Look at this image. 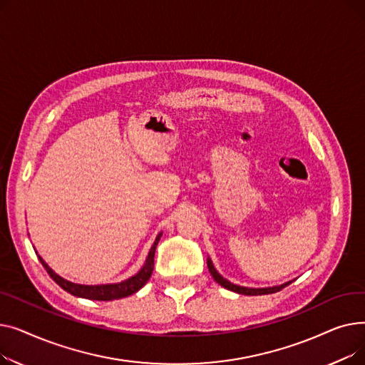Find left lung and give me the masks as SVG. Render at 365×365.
<instances>
[{"instance_id": "8db88e82", "label": "left lung", "mask_w": 365, "mask_h": 365, "mask_svg": "<svg viewBox=\"0 0 365 365\" xmlns=\"http://www.w3.org/2000/svg\"><path fill=\"white\" fill-rule=\"evenodd\" d=\"M207 266H208V271L210 274H212V277L215 278V281L217 284H220L222 287H225L226 290H231L234 293H238V294H245V296H262V294H272V293H277L279 290H282L284 287H287L289 284H292V281L285 282V284H281V285H275V287H266V289H248V287H241V285H237V284H232L229 282L227 279H225L217 271L216 267L213 266V262L207 259Z\"/></svg>"}]
</instances>
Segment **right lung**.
<instances>
[{
    "instance_id": "obj_1",
    "label": "right lung",
    "mask_w": 365,
    "mask_h": 365,
    "mask_svg": "<svg viewBox=\"0 0 365 365\" xmlns=\"http://www.w3.org/2000/svg\"><path fill=\"white\" fill-rule=\"evenodd\" d=\"M163 232L158 234V237L153 241L149 255L146 257L145 264L142 266V269L136 274L130 277L125 281L117 282V284H101V285H83V284H75L71 281L63 279L62 277H59L57 274H54L50 266L38 256L40 262L43 263V266L46 267V271L48 272V275L53 278V281L56 284H59L62 289L76 297H83V299H90V300H102V302H108V300H115V299H123L127 296H131L136 292H139L142 287L149 281L152 271H153V256H155V250L157 245L160 242Z\"/></svg>"
}]
</instances>
